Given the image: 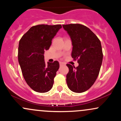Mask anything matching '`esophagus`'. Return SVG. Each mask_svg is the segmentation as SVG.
Instances as JSON below:
<instances>
[{
    "instance_id": "obj_1",
    "label": "esophagus",
    "mask_w": 121,
    "mask_h": 121,
    "mask_svg": "<svg viewBox=\"0 0 121 121\" xmlns=\"http://www.w3.org/2000/svg\"><path fill=\"white\" fill-rule=\"evenodd\" d=\"M64 65L65 64L63 63V62H60V66H62V65Z\"/></svg>"
}]
</instances>
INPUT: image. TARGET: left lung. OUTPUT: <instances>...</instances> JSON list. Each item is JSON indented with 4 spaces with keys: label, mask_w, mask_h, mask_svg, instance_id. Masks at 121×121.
<instances>
[{
    "label": "left lung",
    "mask_w": 121,
    "mask_h": 121,
    "mask_svg": "<svg viewBox=\"0 0 121 121\" xmlns=\"http://www.w3.org/2000/svg\"><path fill=\"white\" fill-rule=\"evenodd\" d=\"M71 39L72 57L77 59L78 66L66 64L69 72L66 82L69 89L75 93L87 91L93 85L99 74L102 59L101 41L86 26L80 24L62 25Z\"/></svg>",
    "instance_id": "8db88e82"
}]
</instances>
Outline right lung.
Returning <instances> with one entry per match:
<instances>
[{
    "label": "right lung",
    "mask_w": 121,
    "mask_h": 121,
    "mask_svg": "<svg viewBox=\"0 0 121 121\" xmlns=\"http://www.w3.org/2000/svg\"><path fill=\"white\" fill-rule=\"evenodd\" d=\"M61 28L60 24L33 26L19 41L18 61L23 76L29 86L37 92H47L53 86L59 62L55 61L46 64L44 54Z\"/></svg>",
    "instance_id": "right-lung-1"
}]
</instances>
